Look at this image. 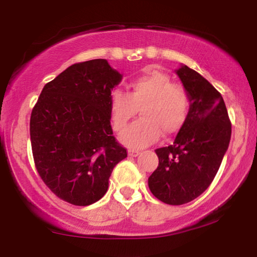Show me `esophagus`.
I'll list each match as a JSON object with an SVG mask.
<instances>
[{
	"label": "esophagus",
	"mask_w": 257,
	"mask_h": 257,
	"mask_svg": "<svg viewBox=\"0 0 257 257\" xmlns=\"http://www.w3.org/2000/svg\"><path fill=\"white\" fill-rule=\"evenodd\" d=\"M128 155L130 157H136V156H139V155H140V151L139 150H134V149H129Z\"/></svg>",
	"instance_id": "34e87169"
}]
</instances>
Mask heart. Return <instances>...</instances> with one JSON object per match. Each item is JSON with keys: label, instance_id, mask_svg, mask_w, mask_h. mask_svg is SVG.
<instances>
[{"label": "heart", "instance_id": "1", "mask_svg": "<svg viewBox=\"0 0 257 257\" xmlns=\"http://www.w3.org/2000/svg\"><path fill=\"white\" fill-rule=\"evenodd\" d=\"M139 109L142 118L120 137L124 146L135 149L156 142L162 133L164 136L179 133L189 117L190 99L184 87L173 84L169 75L150 70L130 80L127 94L111 93L109 115L115 132L127 127Z\"/></svg>", "mask_w": 257, "mask_h": 257}]
</instances>
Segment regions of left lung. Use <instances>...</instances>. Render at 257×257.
<instances>
[{"label": "left lung", "instance_id": "8db88e82", "mask_svg": "<svg viewBox=\"0 0 257 257\" xmlns=\"http://www.w3.org/2000/svg\"><path fill=\"white\" fill-rule=\"evenodd\" d=\"M177 74L190 99L189 117L173 144L156 149L160 163L148 179L151 193L168 205L186 204L207 190L232 135L221 94L186 65Z\"/></svg>", "mask_w": 257, "mask_h": 257}]
</instances>
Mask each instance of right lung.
Segmentation results:
<instances>
[{
  "instance_id": "1",
  "label": "right lung",
  "mask_w": 257,
  "mask_h": 257,
  "mask_svg": "<svg viewBox=\"0 0 257 257\" xmlns=\"http://www.w3.org/2000/svg\"><path fill=\"white\" fill-rule=\"evenodd\" d=\"M122 75L106 59L71 65L43 88L30 117L35 166L59 199L100 200L114 166L127 157L110 125L111 89Z\"/></svg>"
}]
</instances>
